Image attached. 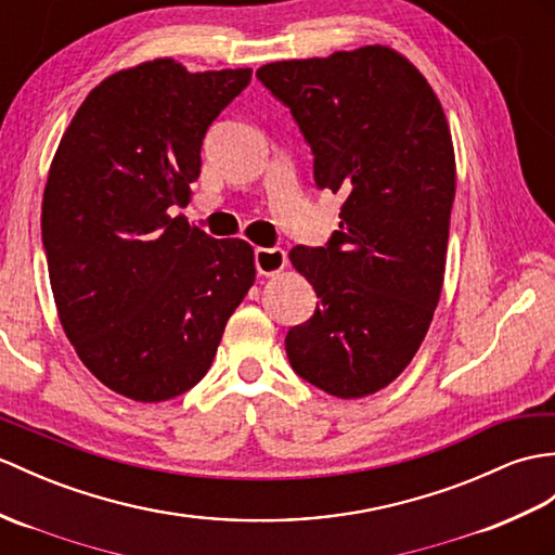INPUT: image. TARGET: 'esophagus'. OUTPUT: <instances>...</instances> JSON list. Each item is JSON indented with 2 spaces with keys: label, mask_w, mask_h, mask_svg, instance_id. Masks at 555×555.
I'll list each match as a JSON object with an SVG mask.
<instances>
[{
  "label": "esophagus",
  "mask_w": 555,
  "mask_h": 555,
  "mask_svg": "<svg viewBox=\"0 0 555 555\" xmlns=\"http://www.w3.org/2000/svg\"><path fill=\"white\" fill-rule=\"evenodd\" d=\"M288 257L281 248H257L255 250V269L260 276H274L286 267Z\"/></svg>",
  "instance_id": "esophagus-1"
}]
</instances>
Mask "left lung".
I'll return each instance as SVG.
<instances>
[{"label":"left lung","instance_id":"obj_1","mask_svg":"<svg viewBox=\"0 0 555 555\" xmlns=\"http://www.w3.org/2000/svg\"><path fill=\"white\" fill-rule=\"evenodd\" d=\"M314 156L317 189L343 193L326 246L291 262L317 293L293 326V371L340 399L392 383L414 359L440 300L456 191L444 111L425 77L388 47L257 70Z\"/></svg>","mask_w":555,"mask_h":555}]
</instances>
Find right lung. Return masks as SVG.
<instances>
[{"instance_id": "1", "label": "right lung", "mask_w": 555, "mask_h": 555, "mask_svg": "<svg viewBox=\"0 0 555 555\" xmlns=\"http://www.w3.org/2000/svg\"><path fill=\"white\" fill-rule=\"evenodd\" d=\"M250 68L186 73L172 59L120 70L77 108L51 163L42 243L59 317L113 392L165 402L208 373L255 281L246 241L186 219L208 127Z\"/></svg>"}]
</instances>
